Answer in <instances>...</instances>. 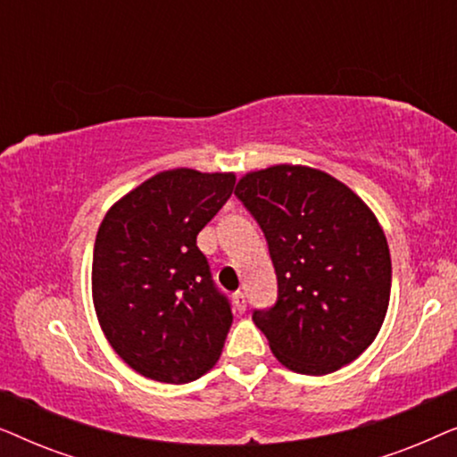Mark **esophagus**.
Masks as SVG:
<instances>
[{
	"label": "esophagus",
	"instance_id": "esophagus-1",
	"mask_svg": "<svg viewBox=\"0 0 457 457\" xmlns=\"http://www.w3.org/2000/svg\"><path fill=\"white\" fill-rule=\"evenodd\" d=\"M233 303H235V310L239 312V314H243V312H245V308H247V302H245V293L237 291L235 295H233Z\"/></svg>",
	"mask_w": 457,
	"mask_h": 457
}]
</instances>
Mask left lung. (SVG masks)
I'll return each mask as SVG.
<instances>
[{
	"label": "left lung",
	"instance_id": "8db88e82",
	"mask_svg": "<svg viewBox=\"0 0 457 457\" xmlns=\"http://www.w3.org/2000/svg\"><path fill=\"white\" fill-rule=\"evenodd\" d=\"M241 199L264 230L278 297L253 322L293 372H335L368 349L391 295V255L372 210L310 166L247 172Z\"/></svg>",
	"mask_w": 457,
	"mask_h": 457
}]
</instances>
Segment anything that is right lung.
<instances>
[{
    "instance_id": "obj_1",
    "label": "right lung",
    "mask_w": 457,
    "mask_h": 457,
    "mask_svg": "<svg viewBox=\"0 0 457 457\" xmlns=\"http://www.w3.org/2000/svg\"><path fill=\"white\" fill-rule=\"evenodd\" d=\"M233 172L174 168L112 205L93 247V305L114 352L145 378L191 383L233 324L197 235L235 189Z\"/></svg>"
}]
</instances>
